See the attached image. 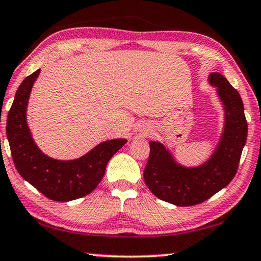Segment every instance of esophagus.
<instances>
[{"instance_id": "1", "label": "esophagus", "mask_w": 261, "mask_h": 261, "mask_svg": "<svg viewBox=\"0 0 261 261\" xmlns=\"http://www.w3.org/2000/svg\"><path fill=\"white\" fill-rule=\"evenodd\" d=\"M149 132H151V127H149L148 125H144V126H141V129H140V134L143 135V136H147Z\"/></svg>"}]
</instances>
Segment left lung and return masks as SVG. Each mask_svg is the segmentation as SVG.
Segmentation results:
<instances>
[{
  "label": "left lung",
  "mask_w": 261,
  "mask_h": 261,
  "mask_svg": "<svg viewBox=\"0 0 261 261\" xmlns=\"http://www.w3.org/2000/svg\"><path fill=\"white\" fill-rule=\"evenodd\" d=\"M208 84L216 88L224 120L218 144L206 161L184 166L160 141H149L145 183L159 199L176 206L200 204L226 188L236 175L246 143L247 123L240 93L218 72L210 73Z\"/></svg>",
  "instance_id": "left-lung-1"
}]
</instances>
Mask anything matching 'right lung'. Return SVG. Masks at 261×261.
<instances>
[{
  "instance_id": "1",
  "label": "right lung",
  "mask_w": 261,
  "mask_h": 261,
  "mask_svg": "<svg viewBox=\"0 0 261 261\" xmlns=\"http://www.w3.org/2000/svg\"><path fill=\"white\" fill-rule=\"evenodd\" d=\"M39 73L40 69L24 79L9 110L7 137L11 155L19 175L43 196L55 201L78 199L98 187L110 158L127 140L117 138L102 141L72 160L48 156L35 144L26 118L30 94Z\"/></svg>"
}]
</instances>
